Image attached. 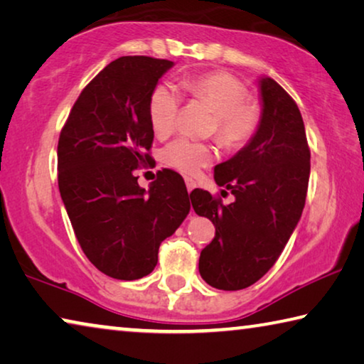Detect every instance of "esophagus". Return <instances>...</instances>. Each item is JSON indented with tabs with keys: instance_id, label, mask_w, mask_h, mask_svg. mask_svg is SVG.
<instances>
[{
	"instance_id": "obj_1",
	"label": "esophagus",
	"mask_w": 364,
	"mask_h": 364,
	"mask_svg": "<svg viewBox=\"0 0 364 364\" xmlns=\"http://www.w3.org/2000/svg\"><path fill=\"white\" fill-rule=\"evenodd\" d=\"M194 188H196V183L191 180V178H186V189H188V193H191Z\"/></svg>"
}]
</instances>
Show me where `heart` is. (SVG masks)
I'll list each match as a JSON object with an SVG mask.
<instances>
[{"label": "heart", "instance_id": "b5f03b06", "mask_svg": "<svg viewBox=\"0 0 364 364\" xmlns=\"http://www.w3.org/2000/svg\"><path fill=\"white\" fill-rule=\"evenodd\" d=\"M181 84L188 94L212 109V132L225 149H240L252 139L261 112L247 99V89L241 80L225 71H212L184 77ZM178 108L180 99L168 85L160 84L151 92L147 113L159 137L168 136L175 128ZM160 160L168 168L194 176L213 160V149L209 144L180 137L161 149Z\"/></svg>", "mask_w": 364, "mask_h": 364}]
</instances>
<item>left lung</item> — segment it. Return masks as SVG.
<instances>
[{"instance_id":"1","label":"left lung","mask_w":364,"mask_h":364,"mask_svg":"<svg viewBox=\"0 0 364 364\" xmlns=\"http://www.w3.org/2000/svg\"><path fill=\"white\" fill-rule=\"evenodd\" d=\"M262 117L245 149L213 170L235 200L194 189V212L215 225L200 251V277L218 290H243L269 272L301 217L311 151L299 108L274 79H261ZM222 191V196L228 194Z\"/></svg>"}]
</instances>
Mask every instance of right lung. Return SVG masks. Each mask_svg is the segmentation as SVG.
Masks as SVG:
<instances>
[{
  "label": "right lung",
  "instance_id": "obj_1",
  "mask_svg": "<svg viewBox=\"0 0 364 364\" xmlns=\"http://www.w3.org/2000/svg\"><path fill=\"white\" fill-rule=\"evenodd\" d=\"M173 61L121 56L80 92L58 141V188L89 261L108 277L137 280L189 213L186 184L161 168L146 193L136 170L152 165L149 95Z\"/></svg>",
  "mask_w": 364,
  "mask_h": 364
}]
</instances>
